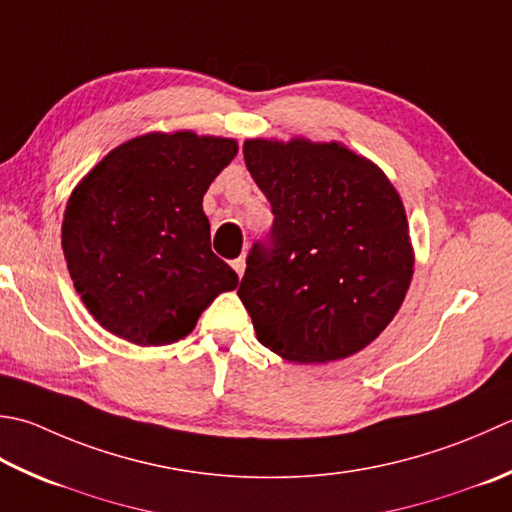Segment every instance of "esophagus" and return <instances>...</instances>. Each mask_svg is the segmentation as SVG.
I'll return each mask as SVG.
<instances>
[{"instance_id": "obj_1", "label": "esophagus", "mask_w": 512, "mask_h": 512, "mask_svg": "<svg viewBox=\"0 0 512 512\" xmlns=\"http://www.w3.org/2000/svg\"><path fill=\"white\" fill-rule=\"evenodd\" d=\"M233 268H235V273H237L239 277H242L244 270H246V259H244V257L233 259Z\"/></svg>"}]
</instances>
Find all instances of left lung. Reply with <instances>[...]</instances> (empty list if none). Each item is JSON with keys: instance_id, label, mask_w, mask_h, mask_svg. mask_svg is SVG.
<instances>
[{"instance_id": "8db88e82", "label": "left lung", "mask_w": 512, "mask_h": 512, "mask_svg": "<svg viewBox=\"0 0 512 512\" xmlns=\"http://www.w3.org/2000/svg\"><path fill=\"white\" fill-rule=\"evenodd\" d=\"M244 159L275 215L237 288L257 339L299 364L357 353L395 317L413 277L397 190L335 142L250 139Z\"/></svg>"}]
</instances>
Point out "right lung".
<instances>
[{
  "label": "right lung",
  "mask_w": 512,
  "mask_h": 512,
  "mask_svg": "<svg viewBox=\"0 0 512 512\" xmlns=\"http://www.w3.org/2000/svg\"><path fill=\"white\" fill-rule=\"evenodd\" d=\"M235 139L150 133L117 146L70 195L62 246L99 324L139 346L186 337L239 277L210 250L202 199Z\"/></svg>",
  "instance_id": "add662e5"
}]
</instances>
